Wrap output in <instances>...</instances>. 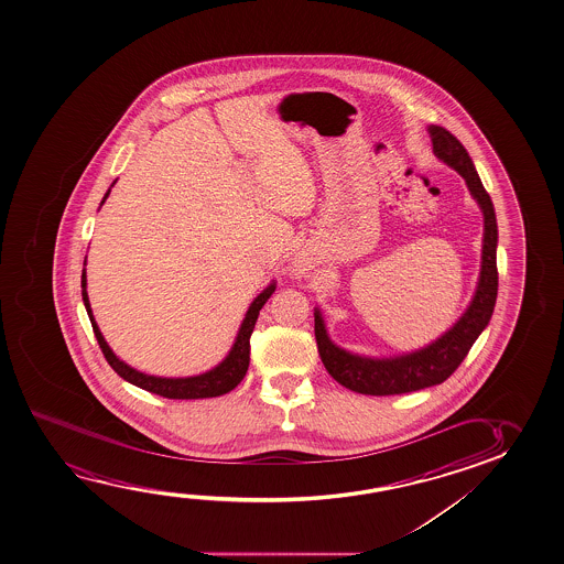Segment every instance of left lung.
Segmentation results:
<instances>
[{"mask_svg":"<svg viewBox=\"0 0 564 564\" xmlns=\"http://www.w3.org/2000/svg\"><path fill=\"white\" fill-rule=\"evenodd\" d=\"M434 155L448 164L466 180L467 188L479 204L485 219L482 230L481 273L475 289L474 299L454 326L436 341L423 349L405 352L390 359H370L345 351L329 339L326 324L318 308L314 311V334L318 344L319 359L327 372L339 384L351 392L365 395H395V393L416 392L423 388L442 384L454 375L462 360L489 324L495 303H497L498 271L497 245L498 229L495 207L481 178L475 171L474 161L466 148L442 126H429Z\"/></svg>","mask_w":564,"mask_h":564,"instance_id":"1","label":"left lung"}]
</instances>
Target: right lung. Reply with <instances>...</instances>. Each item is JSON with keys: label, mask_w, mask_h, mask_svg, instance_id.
I'll list each match as a JSON object with an SVG mask.
<instances>
[{"label": "right lung", "mask_w": 564, "mask_h": 564, "mask_svg": "<svg viewBox=\"0 0 564 564\" xmlns=\"http://www.w3.org/2000/svg\"><path fill=\"white\" fill-rule=\"evenodd\" d=\"M108 194H110V189H108L105 199H107ZM105 199L100 202V205L105 204ZM82 289L83 303H85V308L89 314L90 326H93V332H95V337H97L98 345L102 349L105 359L108 360L110 367L115 368V372L122 376L126 382L138 386L141 390L169 398V400H204V398H217L223 393H229L230 390H235L242 382L248 365H250V335H252L253 326H256V319L260 316L261 306L268 303V299L275 291V281H271L270 285L265 286L253 299V303L250 304V308L246 312L245 319L240 324L237 339L230 347L229 355L220 360L217 367L207 370L204 375L188 376V378H161V376L145 375V372H139L130 365H126L123 360L118 359L112 349L108 347L102 334H100L93 311H90L85 270H83L82 275Z\"/></svg>", "instance_id": "add662e5"}]
</instances>
